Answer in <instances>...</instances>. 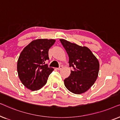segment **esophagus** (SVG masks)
<instances>
[{"instance_id":"34e87169","label":"esophagus","mask_w":120,"mask_h":120,"mask_svg":"<svg viewBox=\"0 0 120 120\" xmlns=\"http://www.w3.org/2000/svg\"><path fill=\"white\" fill-rule=\"evenodd\" d=\"M62 68H63V66H62V65H60V67H59V68H57V69L58 70H60L62 69Z\"/></svg>"}]
</instances>
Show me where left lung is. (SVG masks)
<instances>
[{
  "instance_id": "left-lung-1",
  "label": "left lung",
  "mask_w": 120,
  "mask_h": 120,
  "mask_svg": "<svg viewBox=\"0 0 120 120\" xmlns=\"http://www.w3.org/2000/svg\"><path fill=\"white\" fill-rule=\"evenodd\" d=\"M60 41L69 56V67H73L68 78L64 80L65 86L75 94L85 93L94 84L99 69L98 59L88 47L71 43L64 39Z\"/></svg>"
}]
</instances>
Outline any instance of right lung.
<instances>
[{
    "label": "right lung",
    "mask_w": 120,
    "mask_h": 120,
    "mask_svg": "<svg viewBox=\"0 0 120 120\" xmlns=\"http://www.w3.org/2000/svg\"><path fill=\"white\" fill-rule=\"evenodd\" d=\"M55 41V39L34 40L24 47L19 55L18 75L23 85L31 91L42 88L54 70L48 67L45 62L49 60V50Z\"/></svg>",
    "instance_id": "obj_1"
}]
</instances>
